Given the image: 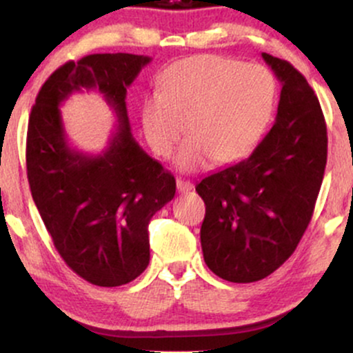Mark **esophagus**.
Wrapping results in <instances>:
<instances>
[{
	"label": "esophagus",
	"mask_w": 353,
	"mask_h": 353,
	"mask_svg": "<svg viewBox=\"0 0 353 353\" xmlns=\"http://www.w3.org/2000/svg\"><path fill=\"white\" fill-rule=\"evenodd\" d=\"M176 184H177V190H179V192L182 194V192H189V190H192V182L190 181H184V179H177L176 181Z\"/></svg>",
	"instance_id": "obj_1"
}]
</instances>
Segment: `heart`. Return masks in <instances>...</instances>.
<instances>
[{
  "instance_id": "obj_1",
  "label": "heart",
  "mask_w": 353,
  "mask_h": 353,
  "mask_svg": "<svg viewBox=\"0 0 353 353\" xmlns=\"http://www.w3.org/2000/svg\"><path fill=\"white\" fill-rule=\"evenodd\" d=\"M275 101V83L259 64L202 54L174 63L159 79V92L141 109L144 137L157 156H176L181 171L196 172L210 159L229 163L252 148Z\"/></svg>"
}]
</instances>
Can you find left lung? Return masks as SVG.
<instances>
[{
    "label": "left lung",
    "mask_w": 353,
    "mask_h": 353,
    "mask_svg": "<svg viewBox=\"0 0 353 353\" xmlns=\"http://www.w3.org/2000/svg\"><path fill=\"white\" fill-rule=\"evenodd\" d=\"M281 81L275 123L241 163L196 185L205 204V264L229 282L261 281L292 255L314 214L327 164V128L307 79L287 61L262 52Z\"/></svg>",
    "instance_id": "left-lung-1"
}]
</instances>
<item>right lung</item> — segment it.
<instances>
[{
	"label": "right lung",
	"mask_w": 353,
	"mask_h": 353,
	"mask_svg": "<svg viewBox=\"0 0 353 353\" xmlns=\"http://www.w3.org/2000/svg\"><path fill=\"white\" fill-rule=\"evenodd\" d=\"M149 56L89 54L68 61L31 109L26 169L31 196L56 250L89 283L117 287L149 264L148 225L176 194V179L131 134L125 94ZM96 88L118 117V131L92 157L67 143L59 104L72 92Z\"/></svg>",
	"instance_id": "add662e5"
}]
</instances>
